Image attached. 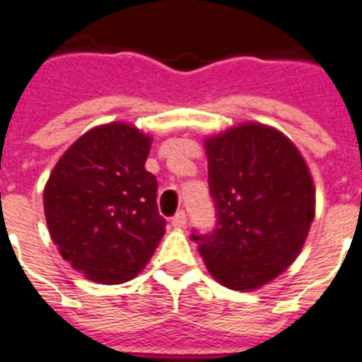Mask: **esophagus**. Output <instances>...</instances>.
Here are the masks:
<instances>
[{
  "mask_svg": "<svg viewBox=\"0 0 362 362\" xmlns=\"http://www.w3.org/2000/svg\"><path fill=\"white\" fill-rule=\"evenodd\" d=\"M172 226H174L175 229H183L185 226H187V214H185V211H179V213L172 218Z\"/></svg>",
  "mask_w": 362,
  "mask_h": 362,
  "instance_id": "1",
  "label": "esophagus"
}]
</instances>
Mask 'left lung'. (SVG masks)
<instances>
[{"label": "left lung", "instance_id": "8db88e82", "mask_svg": "<svg viewBox=\"0 0 362 362\" xmlns=\"http://www.w3.org/2000/svg\"><path fill=\"white\" fill-rule=\"evenodd\" d=\"M216 228L192 233L211 276L253 291L291 267L315 218V185L277 129L242 124L205 140Z\"/></svg>", "mask_w": 362, "mask_h": 362}]
</instances>
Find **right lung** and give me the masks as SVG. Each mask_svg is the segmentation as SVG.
<instances>
[{"mask_svg": "<svg viewBox=\"0 0 362 362\" xmlns=\"http://www.w3.org/2000/svg\"><path fill=\"white\" fill-rule=\"evenodd\" d=\"M149 148L151 139L133 125H100L66 149L47 179L49 235L62 259L90 281H129L163 238L157 179L144 168Z\"/></svg>", "mask_w": 362, "mask_h": 362, "instance_id": "1", "label": "right lung"}]
</instances>
